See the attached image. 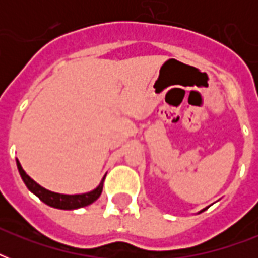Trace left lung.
Here are the masks:
<instances>
[{
	"instance_id": "obj_1",
	"label": "left lung",
	"mask_w": 258,
	"mask_h": 258,
	"mask_svg": "<svg viewBox=\"0 0 258 258\" xmlns=\"http://www.w3.org/2000/svg\"><path fill=\"white\" fill-rule=\"evenodd\" d=\"M206 209H208V208H206ZM206 209H202V210H201L200 213H202V212H204V210H206Z\"/></svg>"
}]
</instances>
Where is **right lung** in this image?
I'll use <instances>...</instances> for the list:
<instances>
[{
	"label": "right lung",
	"mask_w": 258,
	"mask_h": 258,
	"mask_svg": "<svg viewBox=\"0 0 258 258\" xmlns=\"http://www.w3.org/2000/svg\"><path fill=\"white\" fill-rule=\"evenodd\" d=\"M16 162H17L18 172H20L24 183L26 184V187L29 188L34 196H37L44 204H46L48 206H52V208L61 209V210H74V209L84 208V206H88L92 202H95L100 197L101 191H103V182H104L105 176L101 179V182L96 188H93L92 191L84 192V194H72V196H70V194H60V192L49 191V190H46L42 186H40L37 182H34L24 171L18 159H16Z\"/></svg>",
	"instance_id": "right-lung-1"
}]
</instances>
